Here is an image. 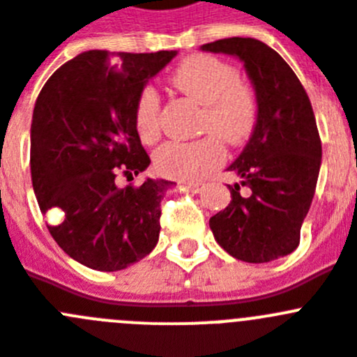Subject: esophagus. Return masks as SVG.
Segmentation results:
<instances>
[{
	"label": "esophagus",
	"mask_w": 357,
	"mask_h": 357,
	"mask_svg": "<svg viewBox=\"0 0 357 357\" xmlns=\"http://www.w3.org/2000/svg\"><path fill=\"white\" fill-rule=\"evenodd\" d=\"M185 186H186V188H188V190H192V192H195V194H197V192H201L202 188L206 186V183H202V181H188V183H185Z\"/></svg>",
	"instance_id": "34e87169"
}]
</instances>
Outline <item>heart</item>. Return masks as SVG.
Segmentation results:
<instances>
[{"mask_svg":"<svg viewBox=\"0 0 357 357\" xmlns=\"http://www.w3.org/2000/svg\"><path fill=\"white\" fill-rule=\"evenodd\" d=\"M178 92L202 105L199 128L210 133L192 142L169 140L155 151V169L167 178L197 181L217 171L226 160L224 142L238 147L250 139L258 124L259 101L255 86L240 78L233 63L211 54L183 60L171 76ZM160 96L144 86L135 101V128L144 142L160 137Z\"/></svg>","mask_w":357,"mask_h":357,"instance_id":"obj_1","label":"heart"}]
</instances>
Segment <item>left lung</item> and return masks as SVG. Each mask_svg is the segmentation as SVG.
Masks as SVG:
<instances>
[{"label":"left lung","mask_w":357,"mask_h":357,"mask_svg":"<svg viewBox=\"0 0 357 357\" xmlns=\"http://www.w3.org/2000/svg\"><path fill=\"white\" fill-rule=\"evenodd\" d=\"M202 50L238 56L259 101L255 133L227 169L242 185H229L231 202L210 218V227L233 258L272 261L298 247L317 188L322 142L311 101L291 67L261 40L220 38ZM240 185L251 195L243 198Z\"/></svg>","instance_id":"8db88e82"}]
</instances>
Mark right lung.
I'll use <instances>...</instances> for the list:
<instances>
[{
	"instance_id": "add662e5",
	"label": "right lung",
	"mask_w": 357,
	"mask_h": 357,
	"mask_svg": "<svg viewBox=\"0 0 357 357\" xmlns=\"http://www.w3.org/2000/svg\"><path fill=\"white\" fill-rule=\"evenodd\" d=\"M176 51L78 54L47 79L31 119V183L40 211L56 210L47 226L63 252L102 272L146 258L160 236L165 179L119 188L151 163L135 128V101Z\"/></svg>"
}]
</instances>
